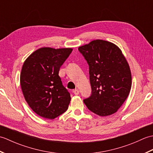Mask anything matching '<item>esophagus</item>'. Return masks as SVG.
I'll list each match as a JSON object with an SVG mask.
<instances>
[{"label": "esophagus", "instance_id": "obj_1", "mask_svg": "<svg viewBox=\"0 0 153 153\" xmlns=\"http://www.w3.org/2000/svg\"><path fill=\"white\" fill-rule=\"evenodd\" d=\"M73 93L75 94L76 95H78L79 94V91L77 89H74L73 90Z\"/></svg>", "mask_w": 153, "mask_h": 153}]
</instances>
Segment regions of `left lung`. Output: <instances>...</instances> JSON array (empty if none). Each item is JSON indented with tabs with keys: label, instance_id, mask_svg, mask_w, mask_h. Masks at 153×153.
Segmentation results:
<instances>
[{
	"label": "left lung",
	"instance_id": "8db88e82",
	"mask_svg": "<svg viewBox=\"0 0 153 153\" xmlns=\"http://www.w3.org/2000/svg\"><path fill=\"white\" fill-rule=\"evenodd\" d=\"M78 50L89 65L92 89L84 103L97 115L112 114L130 92L131 74L128 62L116 45L106 41L94 40Z\"/></svg>",
	"mask_w": 153,
	"mask_h": 153
}]
</instances>
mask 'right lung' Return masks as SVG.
<instances>
[{
	"label": "right lung",
	"instance_id": "obj_1",
	"mask_svg": "<svg viewBox=\"0 0 153 153\" xmlns=\"http://www.w3.org/2000/svg\"><path fill=\"white\" fill-rule=\"evenodd\" d=\"M72 50L39 48L23 64L20 84L24 98L33 111L43 118L54 119L68 108L70 94L58 73Z\"/></svg>",
	"mask_w": 153,
	"mask_h": 153
}]
</instances>
